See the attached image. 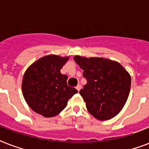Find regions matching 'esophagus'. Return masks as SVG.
<instances>
[{
  "mask_svg": "<svg viewBox=\"0 0 149 149\" xmlns=\"http://www.w3.org/2000/svg\"><path fill=\"white\" fill-rule=\"evenodd\" d=\"M76 88H77V90L78 91H80V89H81V85L78 84L77 87H76Z\"/></svg>",
  "mask_w": 149,
  "mask_h": 149,
  "instance_id": "34e87169",
  "label": "esophagus"
}]
</instances>
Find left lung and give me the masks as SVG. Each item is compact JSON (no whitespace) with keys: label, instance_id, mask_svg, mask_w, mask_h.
Listing matches in <instances>:
<instances>
[{"label":"left lung","instance_id":"left-lung-1","mask_svg":"<svg viewBox=\"0 0 149 149\" xmlns=\"http://www.w3.org/2000/svg\"><path fill=\"white\" fill-rule=\"evenodd\" d=\"M75 62L84 70L87 84L79 94L88 112L99 120H108L122 110L130 94L131 78L117 62L104 58L75 56Z\"/></svg>","mask_w":149,"mask_h":149}]
</instances>
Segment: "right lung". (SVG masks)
Listing matches in <instances>:
<instances>
[{"mask_svg":"<svg viewBox=\"0 0 149 149\" xmlns=\"http://www.w3.org/2000/svg\"><path fill=\"white\" fill-rule=\"evenodd\" d=\"M69 57L50 54L33 62L25 72L22 90L26 102L34 112L53 117L66 107L77 89L67 84L66 75L60 70Z\"/></svg>","mask_w":149,"mask_h":149,"instance_id":"1","label":"right lung"}]
</instances>
